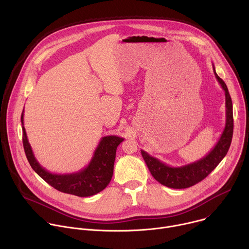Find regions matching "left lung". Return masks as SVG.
Returning <instances> with one entry per match:
<instances>
[{
	"instance_id": "left-lung-1",
	"label": "left lung",
	"mask_w": 249,
	"mask_h": 249,
	"mask_svg": "<svg viewBox=\"0 0 249 249\" xmlns=\"http://www.w3.org/2000/svg\"><path fill=\"white\" fill-rule=\"evenodd\" d=\"M213 70H214L216 79L225 90L226 95V126L216 146L203 159L177 167L169 166L160 160L150 156L147 152L141 150V154L143 156L154 178L166 187L183 189L202 181L217 167L230 149L233 133L232 102L227 85L217 75L214 65H213Z\"/></svg>"
}]
</instances>
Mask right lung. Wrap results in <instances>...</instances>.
Returning <instances> with one entry per match:
<instances>
[{
  "label": "right lung",
  "instance_id": "add662e5",
  "mask_svg": "<svg viewBox=\"0 0 249 249\" xmlns=\"http://www.w3.org/2000/svg\"><path fill=\"white\" fill-rule=\"evenodd\" d=\"M23 112L24 109L21 113L20 120L22 125V143L25 156L32 169L43 180L61 192L79 197L95 195L109 184L113 175L116 150L119 144L124 141L123 138L117 136H106L101 138L93 153L91 160L82 170L66 174L52 173L41 166L34 157L23 126Z\"/></svg>",
  "mask_w": 249,
  "mask_h": 249
}]
</instances>
